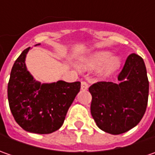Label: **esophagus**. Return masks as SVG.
<instances>
[{
	"label": "esophagus",
	"mask_w": 155,
	"mask_h": 155,
	"mask_svg": "<svg viewBox=\"0 0 155 155\" xmlns=\"http://www.w3.org/2000/svg\"><path fill=\"white\" fill-rule=\"evenodd\" d=\"M88 88H89V84H88L87 82H85V81L81 82V90L86 91V90H88Z\"/></svg>",
	"instance_id": "34e87169"
}]
</instances>
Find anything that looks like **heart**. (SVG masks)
Instances as JSON below:
<instances>
[{
	"label": "heart",
	"mask_w": 155,
	"mask_h": 155,
	"mask_svg": "<svg viewBox=\"0 0 155 155\" xmlns=\"http://www.w3.org/2000/svg\"><path fill=\"white\" fill-rule=\"evenodd\" d=\"M80 65L84 69L99 68L98 73L101 77H109L116 72L121 65V60L118 57L112 56L108 51H96L88 57L83 58Z\"/></svg>",
	"instance_id": "b5f03b06"
}]
</instances>
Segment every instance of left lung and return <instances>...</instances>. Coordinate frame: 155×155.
Instances as JSON below:
<instances>
[{
	"instance_id": "obj_1",
	"label": "left lung",
	"mask_w": 155,
	"mask_h": 155,
	"mask_svg": "<svg viewBox=\"0 0 155 155\" xmlns=\"http://www.w3.org/2000/svg\"><path fill=\"white\" fill-rule=\"evenodd\" d=\"M118 83L98 82L89 88L92 96L91 113L97 127L111 134L125 133L143 117L147 105L149 83L142 58H127Z\"/></svg>"
}]
</instances>
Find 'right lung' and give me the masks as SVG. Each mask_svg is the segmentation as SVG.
Here are the masks:
<instances>
[{"mask_svg": "<svg viewBox=\"0 0 155 155\" xmlns=\"http://www.w3.org/2000/svg\"><path fill=\"white\" fill-rule=\"evenodd\" d=\"M37 44L35 45H39ZM30 47L21 52L13 65L8 84L12 115L21 128L34 134H51L64 123L66 113L80 91V82L59 80L41 84L26 65Z\"/></svg>", "mask_w": 155, "mask_h": 155, "instance_id": "right-lung-1", "label": "right lung"}]
</instances>
